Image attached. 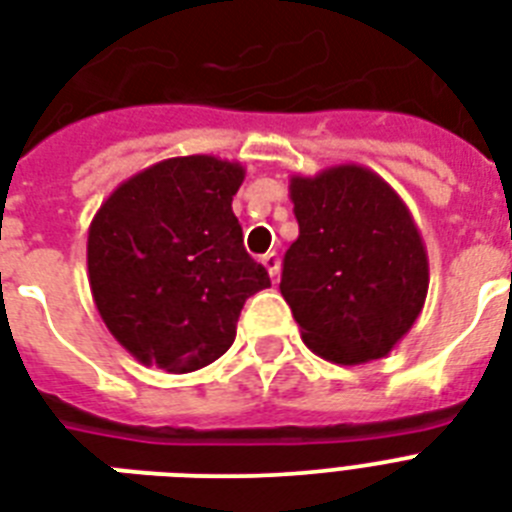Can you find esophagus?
Returning a JSON list of instances; mask_svg holds the SVG:
<instances>
[{"instance_id": "esophagus-1", "label": "esophagus", "mask_w": 512, "mask_h": 512, "mask_svg": "<svg viewBox=\"0 0 512 512\" xmlns=\"http://www.w3.org/2000/svg\"><path fill=\"white\" fill-rule=\"evenodd\" d=\"M263 265L268 268V273H271V279H276L279 276V268H281V260L276 252H268V255H263Z\"/></svg>"}]
</instances>
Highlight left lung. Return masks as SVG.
Wrapping results in <instances>:
<instances>
[{"label":"left lung","instance_id":"left-lung-1","mask_svg":"<svg viewBox=\"0 0 512 512\" xmlns=\"http://www.w3.org/2000/svg\"><path fill=\"white\" fill-rule=\"evenodd\" d=\"M300 236L284 255L281 295L316 356L353 366L388 356L428 295V252L377 172L340 164L289 180Z\"/></svg>","mask_w":512,"mask_h":512}]
</instances>
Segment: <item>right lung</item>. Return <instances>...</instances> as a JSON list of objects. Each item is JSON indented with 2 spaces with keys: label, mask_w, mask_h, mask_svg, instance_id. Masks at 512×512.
<instances>
[{
  "label": "right lung",
  "mask_w": 512,
  "mask_h": 512,
  "mask_svg": "<svg viewBox=\"0 0 512 512\" xmlns=\"http://www.w3.org/2000/svg\"><path fill=\"white\" fill-rule=\"evenodd\" d=\"M241 183L239 162L175 156L124 180L92 217V300L140 364L172 374L212 364L247 297L271 287L233 215Z\"/></svg>",
  "instance_id": "right-lung-1"
}]
</instances>
